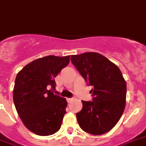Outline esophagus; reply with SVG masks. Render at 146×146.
<instances>
[{
  "label": "esophagus",
  "instance_id": "1",
  "mask_svg": "<svg viewBox=\"0 0 146 146\" xmlns=\"http://www.w3.org/2000/svg\"><path fill=\"white\" fill-rule=\"evenodd\" d=\"M73 100V98H67V101H68V103H70Z\"/></svg>",
  "mask_w": 146,
  "mask_h": 146
}]
</instances>
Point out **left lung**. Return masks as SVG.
I'll return each instance as SVG.
<instances>
[{
    "instance_id": "obj_1",
    "label": "left lung",
    "mask_w": 146,
    "mask_h": 146,
    "mask_svg": "<svg viewBox=\"0 0 146 146\" xmlns=\"http://www.w3.org/2000/svg\"><path fill=\"white\" fill-rule=\"evenodd\" d=\"M72 63L81 73L90 91L92 101L82 102V110L76 114L83 131L101 135L117 124L126 106V83L120 70L104 56L96 52L72 55Z\"/></svg>"
}]
</instances>
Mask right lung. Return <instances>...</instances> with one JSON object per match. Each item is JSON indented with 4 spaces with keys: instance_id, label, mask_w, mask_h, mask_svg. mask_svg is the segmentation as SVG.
<instances>
[{
    "instance_id": "right-lung-1",
    "label": "right lung",
    "mask_w": 146,
    "mask_h": 146,
    "mask_svg": "<svg viewBox=\"0 0 146 146\" xmlns=\"http://www.w3.org/2000/svg\"><path fill=\"white\" fill-rule=\"evenodd\" d=\"M70 62V56H47L26 64L15 78L13 100L19 117L29 131L48 136L59 130L68 102L54 94V78Z\"/></svg>"
}]
</instances>
